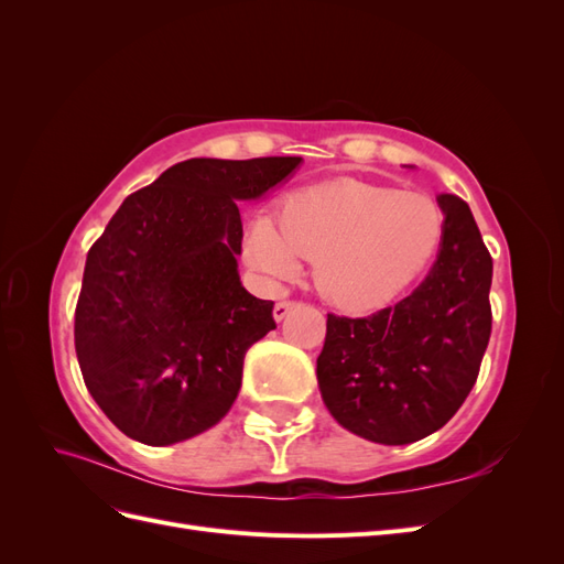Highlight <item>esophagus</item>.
<instances>
[{
    "label": "esophagus",
    "instance_id": "obj_1",
    "mask_svg": "<svg viewBox=\"0 0 564 564\" xmlns=\"http://www.w3.org/2000/svg\"><path fill=\"white\" fill-rule=\"evenodd\" d=\"M296 308H299V303H296V301H278V303H275V308H272V315H275V319H278V322H282L289 313L296 311Z\"/></svg>",
    "mask_w": 564,
    "mask_h": 564
}]
</instances>
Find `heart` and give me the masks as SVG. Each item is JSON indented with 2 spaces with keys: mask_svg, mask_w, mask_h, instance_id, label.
<instances>
[{
  "mask_svg": "<svg viewBox=\"0 0 564 564\" xmlns=\"http://www.w3.org/2000/svg\"><path fill=\"white\" fill-rule=\"evenodd\" d=\"M442 235L445 216L429 195L336 178L289 195L280 224L256 218L245 253L268 280L292 278L303 259H315L324 296L344 308H371L429 268Z\"/></svg>",
  "mask_w": 564,
  "mask_h": 564,
  "instance_id": "b5f03b06",
  "label": "heart"
}]
</instances>
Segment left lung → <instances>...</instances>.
<instances>
[{
	"label": "left lung",
	"instance_id": "left-lung-1",
	"mask_svg": "<svg viewBox=\"0 0 564 564\" xmlns=\"http://www.w3.org/2000/svg\"><path fill=\"white\" fill-rule=\"evenodd\" d=\"M445 235L412 294L367 317L327 315L317 357L332 416L381 445H409L442 429L480 373L491 334V256L468 204L437 197Z\"/></svg>",
	"mask_w": 564,
	"mask_h": 564
}]
</instances>
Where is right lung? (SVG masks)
<instances>
[{"label":"right lung","mask_w":564,"mask_h":564,"mask_svg":"<svg viewBox=\"0 0 564 564\" xmlns=\"http://www.w3.org/2000/svg\"><path fill=\"white\" fill-rule=\"evenodd\" d=\"M299 162H178L131 193L91 245L75 350L91 398L124 435L174 445L230 412L247 350L278 327L275 303L240 282L235 199L261 197Z\"/></svg>","instance_id":"add662e5"}]
</instances>
